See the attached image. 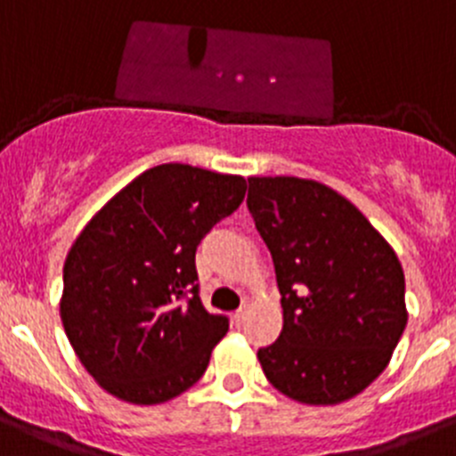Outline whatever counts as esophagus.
Returning <instances> with one entry per match:
<instances>
[{
  "label": "esophagus",
  "mask_w": 456,
  "mask_h": 456,
  "mask_svg": "<svg viewBox=\"0 0 456 456\" xmlns=\"http://www.w3.org/2000/svg\"><path fill=\"white\" fill-rule=\"evenodd\" d=\"M245 314H248V305H240V308L233 313V324H242V322H245Z\"/></svg>",
  "instance_id": "1"
}]
</instances>
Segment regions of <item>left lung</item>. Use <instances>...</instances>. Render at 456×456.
I'll use <instances>...</instances> for the list:
<instances>
[{"label":"left lung","instance_id":"obj_1","mask_svg":"<svg viewBox=\"0 0 456 456\" xmlns=\"http://www.w3.org/2000/svg\"><path fill=\"white\" fill-rule=\"evenodd\" d=\"M248 182L283 308L279 339L258 351V362L292 401L339 405L385 371L405 330L401 261L330 186L286 175Z\"/></svg>","mask_w":456,"mask_h":456}]
</instances>
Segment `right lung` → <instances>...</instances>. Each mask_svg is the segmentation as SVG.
<instances>
[{"label":"right lung","mask_w":456,"mask_h":456,"mask_svg":"<svg viewBox=\"0 0 456 456\" xmlns=\"http://www.w3.org/2000/svg\"><path fill=\"white\" fill-rule=\"evenodd\" d=\"M245 177L189 164L143 170L92 216L62 270L61 319L108 394L159 405L207 371L227 317L204 310L195 249L245 198Z\"/></svg>","instance_id":"add662e5"}]
</instances>
